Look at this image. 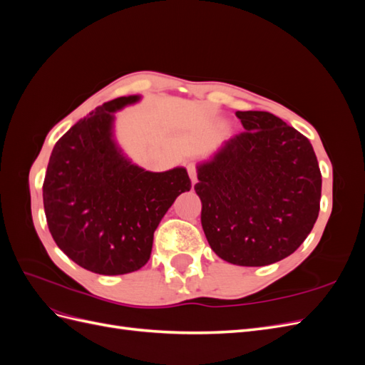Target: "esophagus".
<instances>
[{
	"label": "esophagus",
	"instance_id": "esophagus-1",
	"mask_svg": "<svg viewBox=\"0 0 365 365\" xmlns=\"http://www.w3.org/2000/svg\"><path fill=\"white\" fill-rule=\"evenodd\" d=\"M187 172H189V176H190L192 182H193V184H196V181H197V176H196V165H195L193 163H189V164H187Z\"/></svg>",
	"mask_w": 365,
	"mask_h": 365
}]
</instances>
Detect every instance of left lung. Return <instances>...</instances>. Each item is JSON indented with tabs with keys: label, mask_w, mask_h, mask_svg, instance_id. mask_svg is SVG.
<instances>
[{
	"label": "left lung",
	"mask_w": 365,
	"mask_h": 365,
	"mask_svg": "<svg viewBox=\"0 0 365 365\" xmlns=\"http://www.w3.org/2000/svg\"><path fill=\"white\" fill-rule=\"evenodd\" d=\"M245 130L197 164L201 224L220 259L264 267L300 247L314 228L322 172L303 134L264 111H237Z\"/></svg>",
	"instance_id": "obj_1"
}]
</instances>
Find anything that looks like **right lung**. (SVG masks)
<instances>
[{"label": "right lung", "instance_id": "1", "mask_svg": "<svg viewBox=\"0 0 365 365\" xmlns=\"http://www.w3.org/2000/svg\"><path fill=\"white\" fill-rule=\"evenodd\" d=\"M140 101L118 97L97 106L54 145L42 185L56 245L79 267L103 275L145 267L153 233L192 181L184 168L149 172L114 140V113Z\"/></svg>", "mask_w": 365, "mask_h": 365}]
</instances>
